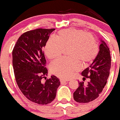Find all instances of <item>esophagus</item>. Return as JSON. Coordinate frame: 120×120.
I'll return each instance as SVG.
<instances>
[{
	"label": "esophagus",
	"instance_id": "esophagus-1",
	"mask_svg": "<svg viewBox=\"0 0 120 120\" xmlns=\"http://www.w3.org/2000/svg\"><path fill=\"white\" fill-rule=\"evenodd\" d=\"M69 80H68V79H60V82L61 83H63L64 82H66L67 81H68Z\"/></svg>",
	"mask_w": 120,
	"mask_h": 120
}]
</instances>
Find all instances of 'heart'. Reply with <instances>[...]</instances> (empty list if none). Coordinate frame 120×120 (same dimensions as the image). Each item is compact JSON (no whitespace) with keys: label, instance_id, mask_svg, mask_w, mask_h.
<instances>
[{"label":"heart","instance_id":"1","mask_svg":"<svg viewBox=\"0 0 120 120\" xmlns=\"http://www.w3.org/2000/svg\"><path fill=\"white\" fill-rule=\"evenodd\" d=\"M66 48H68L67 53L71 57L58 59L50 66L53 74L64 79L70 78L79 70V62L84 66L89 64L96 59L99 52L97 42L92 35L83 30L69 28L59 31L56 38L48 39L45 46V54L48 59H55Z\"/></svg>","mask_w":120,"mask_h":120}]
</instances>
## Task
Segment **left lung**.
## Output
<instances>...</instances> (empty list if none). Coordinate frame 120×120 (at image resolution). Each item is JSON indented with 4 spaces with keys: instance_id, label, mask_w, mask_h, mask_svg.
<instances>
[{
    "instance_id": "1",
    "label": "left lung",
    "mask_w": 120,
    "mask_h": 120,
    "mask_svg": "<svg viewBox=\"0 0 120 120\" xmlns=\"http://www.w3.org/2000/svg\"><path fill=\"white\" fill-rule=\"evenodd\" d=\"M99 51L96 59L89 67L82 72L83 78H90V82L85 86L79 82V86L74 92V99L81 103H86L99 97L106 85L111 68L110 51L107 44L100 39Z\"/></svg>"
}]
</instances>
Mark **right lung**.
Listing matches in <instances>:
<instances>
[{"label":"right lung","instance_id":"right-lung-1","mask_svg":"<svg viewBox=\"0 0 120 120\" xmlns=\"http://www.w3.org/2000/svg\"><path fill=\"white\" fill-rule=\"evenodd\" d=\"M55 29L29 31L20 36L13 49V66L17 83L23 95L39 105H48L55 99L60 85L56 76L45 82L42 79L48 75L43 52L50 34Z\"/></svg>","mask_w":120,"mask_h":120}]
</instances>
